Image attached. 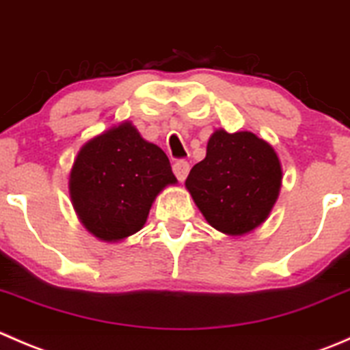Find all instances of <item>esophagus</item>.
I'll return each mask as SVG.
<instances>
[{"instance_id": "1", "label": "esophagus", "mask_w": 350, "mask_h": 350, "mask_svg": "<svg viewBox=\"0 0 350 350\" xmlns=\"http://www.w3.org/2000/svg\"><path fill=\"white\" fill-rule=\"evenodd\" d=\"M172 171H174L176 178H178L179 181H185L186 176H188L189 172V164L186 161H178L174 165H172Z\"/></svg>"}]
</instances>
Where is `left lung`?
I'll list each match as a JSON object with an SVG mask.
<instances>
[{
    "label": "left lung",
    "instance_id": "left-lung-1",
    "mask_svg": "<svg viewBox=\"0 0 350 350\" xmlns=\"http://www.w3.org/2000/svg\"><path fill=\"white\" fill-rule=\"evenodd\" d=\"M281 179L280 157L266 140L218 129L208 140L206 157L189 171L186 188L211 227L239 237L266 221Z\"/></svg>",
    "mask_w": 350,
    "mask_h": 350
}]
</instances>
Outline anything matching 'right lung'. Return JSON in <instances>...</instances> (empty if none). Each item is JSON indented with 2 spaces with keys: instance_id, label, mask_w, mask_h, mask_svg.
<instances>
[{
  "instance_id": "1",
  "label": "right lung",
  "mask_w": 350,
  "mask_h": 350,
  "mask_svg": "<svg viewBox=\"0 0 350 350\" xmlns=\"http://www.w3.org/2000/svg\"><path fill=\"white\" fill-rule=\"evenodd\" d=\"M176 183L164 150L123 122L81 147L70 169L69 195L88 232L118 242L146 225L155 196Z\"/></svg>"
}]
</instances>
